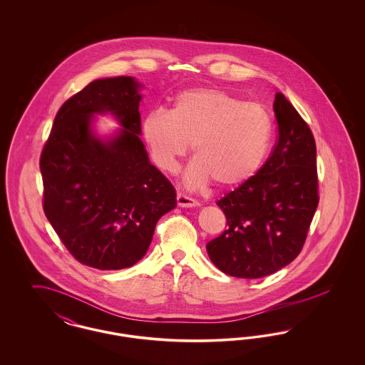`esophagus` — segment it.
<instances>
[{
	"label": "esophagus",
	"instance_id": "esophagus-1",
	"mask_svg": "<svg viewBox=\"0 0 365 365\" xmlns=\"http://www.w3.org/2000/svg\"><path fill=\"white\" fill-rule=\"evenodd\" d=\"M176 201H178V205L182 208H192V207L198 205V202L194 198H190L182 192L176 194Z\"/></svg>",
	"mask_w": 365,
	"mask_h": 365
}]
</instances>
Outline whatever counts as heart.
I'll list each match as a JSON object with an SVG mask.
<instances>
[{"label": "heart", "instance_id": "heart-1", "mask_svg": "<svg viewBox=\"0 0 365 365\" xmlns=\"http://www.w3.org/2000/svg\"><path fill=\"white\" fill-rule=\"evenodd\" d=\"M142 135L157 168L174 174L190 150L195 160L185 175L190 189L215 180L237 187L260 170L272 138V120L260 104L245 103L231 93L198 87L175 97L170 110L149 112Z\"/></svg>", "mask_w": 365, "mask_h": 365}]
</instances>
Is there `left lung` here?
Listing matches in <instances>:
<instances>
[{
  "label": "left lung",
  "mask_w": 365,
  "mask_h": 365,
  "mask_svg": "<svg viewBox=\"0 0 365 365\" xmlns=\"http://www.w3.org/2000/svg\"><path fill=\"white\" fill-rule=\"evenodd\" d=\"M274 112L278 140L252 179L216 204L227 230L207 245L210 261L227 275L275 274L299 255L319 204L312 131L282 93Z\"/></svg>",
  "instance_id": "obj_1"
}]
</instances>
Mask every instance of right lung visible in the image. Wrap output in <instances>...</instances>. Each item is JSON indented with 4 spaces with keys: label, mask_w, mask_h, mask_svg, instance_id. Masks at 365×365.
<instances>
[{
    "label": "right lung",
    "mask_w": 365,
    "mask_h": 365,
    "mask_svg": "<svg viewBox=\"0 0 365 365\" xmlns=\"http://www.w3.org/2000/svg\"><path fill=\"white\" fill-rule=\"evenodd\" d=\"M138 82L97 79L58 109L41 160L43 210L71 255L97 269H123L148 252L158 219L176 207L171 182L139 138ZM113 114L110 139L92 131L94 114Z\"/></svg>",
    "instance_id": "add662e5"
}]
</instances>
